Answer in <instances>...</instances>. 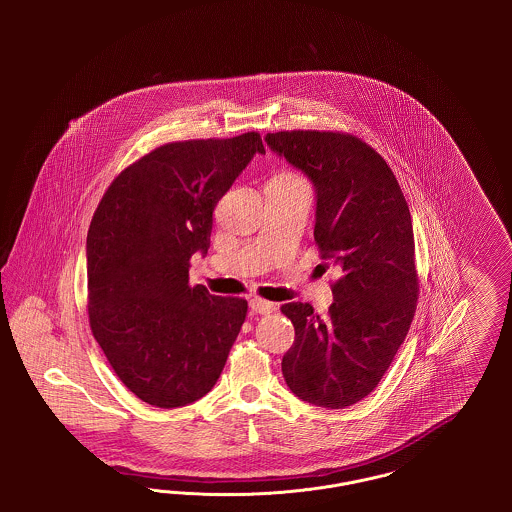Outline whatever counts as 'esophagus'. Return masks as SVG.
<instances>
[{
  "label": "esophagus",
  "mask_w": 512,
  "mask_h": 512,
  "mask_svg": "<svg viewBox=\"0 0 512 512\" xmlns=\"http://www.w3.org/2000/svg\"><path fill=\"white\" fill-rule=\"evenodd\" d=\"M249 309H251L253 313H257V315H270V313L274 311V303L265 301V299H261V297H253V299L249 301Z\"/></svg>",
  "instance_id": "obj_1"
}]
</instances>
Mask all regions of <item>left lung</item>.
Here are the masks:
<instances>
[{
  "label": "left lung",
  "mask_w": 512,
  "mask_h": 512,
  "mask_svg": "<svg viewBox=\"0 0 512 512\" xmlns=\"http://www.w3.org/2000/svg\"><path fill=\"white\" fill-rule=\"evenodd\" d=\"M265 142L313 180L320 259L341 272L326 320L309 303L282 305L295 328L282 374L299 399L345 409L378 386L413 322L409 205L384 157L353 134L284 130Z\"/></svg>",
  "instance_id": "left-lung-1"
}]
</instances>
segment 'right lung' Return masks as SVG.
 Listing matches in <instances>:
<instances>
[{
	"mask_svg": "<svg viewBox=\"0 0 512 512\" xmlns=\"http://www.w3.org/2000/svg\"><path fill=\"white\" fill-rule=\"evenodd\" d=\"M255 153L259 132L155 147L101 197L88 230V317L122 384L174 409L213 390L247 315L242 297L190 286L213 211Z\"/></svg>",
	"mask_w": 512,
	"mask_h": 512,
	"instance_id": "add662e5",
	"label": "right lung"
}]
</instances>
